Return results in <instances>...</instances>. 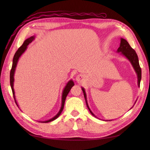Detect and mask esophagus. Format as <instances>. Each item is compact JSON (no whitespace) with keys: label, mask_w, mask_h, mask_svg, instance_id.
Segmentation results:
<instances>
[{"label":"esophagus","mask_w":150,"mask_h":150,"mask_svg":"<svg viewBox=\"0 0 150 150\" xmlns=\"http://www.w3.org/2000/svg\"><path fill=\"white\" fill-rule=\"evenodd\" d=\"M83 80V77H82V75H77V77H76V81L78 82V83H81V82Z\"/></svg>","instance_id":"obj_1"}]
</instances>
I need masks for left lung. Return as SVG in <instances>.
Instances as JSON below:
<instances>
[{
  "instance_id": "left-lung-1",
  "label": "left lung",
  "mask_w": 150,
  "mask_h": 150,
  "mask_svg": "<svg viewBox=\"0 0 150 150\" xmlns=\"http://www.w3.org/2000/svg\"><path fill=\"white\" fill-rule=\"evenodd\" d=\"M117 52L120 53V55H122L124 57H125L130 62V63L132 64L133 68V69H134L135 71L136 72L137 75L138 86L140 87V82H141V68L139 66L138 56H137V55L135 51L133 50L131 46H130L129 43L127 42L126 40H125L124 39H122V38H121L120 46L119 48H118ZM82 91H83L84 96L85 100H86V103L87 107L88 108L89 111H90V113L92 114V115H93L96 117V116L93 113V112H92L91 110L90 109V108H89L88 102H87L86 94V91H85L84 88L82 87ZM136 101H135V103H136Z\"/></svg>"
}]
</instances>
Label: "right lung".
Here are the masks:
<instances>
[{
    "instance_id": "1",
    "label": "right lung",
    "mask_w": 150,
    "mask_h": 150,
    "mask_svg": "<svg viewBox=\"0 0 150 150\" xmlns=\"http://www.w3.org/2000/svg\"><path fill=\"white\" fill-rule=\"evenodd\" d=\"M35 36H31L30 38H28L26 40H25V41L24 42V43L22 44V45L19 47V48L17 50V52L15 53V55L13 57V64H12V68L11 69L10 71V86L12 90V92H13V97L15 101V103L17 104V106L18 107V105L17 104V100H16V98H15V91H14V88H13V84H14V75H15V69L16 67H17V63L18 61V59L20 58L21 56L24 53L25 51L26 50L28 46L32 42V41L35 39ZM74 86V82L72 80H70L68 82V83L66 84V86L64 87L62 91V104H61V107H60V109L59 110V111L58 112L55 116H54L52 119H50L47 120H45V121H39L40 122H44V123H47V122H50L51 121H53L54 120H55L56 119H57L59 117V115L61 114L62 111L63 110L64 106V103H65V100L66 98L67 97V95L69 93V92L71 90V88Z\"/></svg>"
}]
</instances>
